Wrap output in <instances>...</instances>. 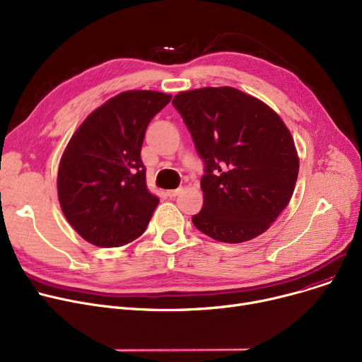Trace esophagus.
Segmentation results:
<instances>
[{"label":"esophagus","mask_w":362,"mask_h":362,"mask_svg":"<svg viewBox=\"0 0 362 362\" xmlns=\"http://www.w3.org/2000/svg\"><path fill=\"white\" fill-rule=\"evenodd\" d=\"M180 192H182V187H177V189H171V191H167V195H168L170 198H175V197H177Z\"/></svg>","instance_id":"obj_1"}]
</instances>
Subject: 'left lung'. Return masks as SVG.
Segmentation results:
<instances>
[{
  "label": "left lung",
  "instance_id": "1",
  "mask_svg": "<svg viewBox=\"0 0 362 362\" xmlns=\"http://www.w3.org/2000/svg\"><path fill=\"white\" fill-rule=\"evenodd\" d=\"M173 105L204 161L197 229L226 243L264 233L288 206L298 179L286 124L267 104L230 86L179 92Z\"/></svg>",
  "mask_w": 362,
  "mask_h": 362
}]
</instances>
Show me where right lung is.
Returning <instances> with one entry per match:
<instances>
[{
  "label": "right lung",
  "mask_w": 362,
  "mask_h": 362,
  "mask_svg": "<svg viewBox=\"0 0 362 362\" xmlns=\"http://www.w3.org/2000/svg\"><path fill=\"white\" fill-rule=\"evenodd\" d=\"M171 100L126 90L92 111L66 146L57 176L63 214L85 240L116 248L139 238L160 199L146 187L145 130Z\"/></svg>",
  "instance_id": "obj_1"
}]
</instances>
